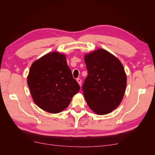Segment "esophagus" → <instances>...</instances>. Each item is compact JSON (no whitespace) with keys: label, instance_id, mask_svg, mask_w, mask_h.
<instances>
[{"label":"esophagus","instance_id":"obj_1","mask_svg":"<svg viewBox=\"0 0 155 155\" xmlns=\"http://www.w3.org/2000/svg\"><path fill=\"white\" fill-rule=\"evenodd\" d=\"M77 83H78V84H79L80 86H81V78H78L77 79Z\"/></svg>","mask_w":155,"mask_h":155}]
</instances>
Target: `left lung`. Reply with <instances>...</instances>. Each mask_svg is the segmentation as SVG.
I'll list each match as a JSON object with an SVG mask.
<instances>
[{"mask_svg": "<svg viewBox=\"0 0 155 155\" xmlns=\"http://www.w3.org/2000/svg\"><path fill=\"white\" fill-rule=\"evenodd\" d=\"M88 76L83 86L88 107L97 114L116 109L127 86V75L121 62L103 48L84 55Z\"/></svg>", "mask_w": 155, "mask_h": 155, "instance_id": "1", "label": "left lung"}]
</instances>
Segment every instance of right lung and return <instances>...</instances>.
Returning a JSON list of instances; mask_svg holds the SVG:
<instances>
[{"label": "right lung", "instance_id": "add662e5", "mask_svg": "<svg viewBox=\"0 0 155 155\" xmlns=\"http://www.w3.org/2000/svg\"><path fill=\"white\" fill-rule=\"evenodd\" d=\"M27 84L35 103L50 113H61L67 108L80 90L66 56L58 52L47 53L32 64Z\"/></svg>", "mask_w": 155, "mask_h": 155}]
</instances>
